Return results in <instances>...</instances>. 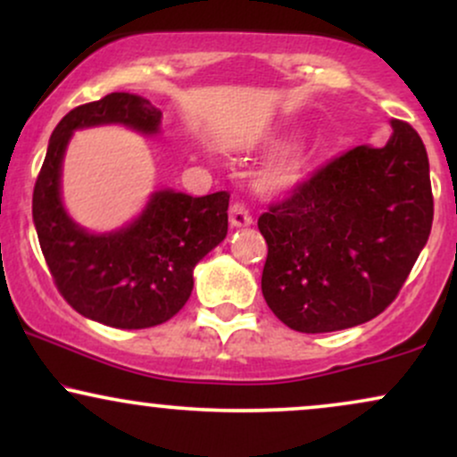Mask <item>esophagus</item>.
Here are the masks:
<instances>
[{
  "mask_svg": "<svg viewBox=\"0 0 457 457\" xmlns=\"http://www.w3.org/2000/svg\"><path fill=\"white\" fill-rule=\"evenodd\" d=\"M229 223H232L234 228H246V225L253 223V217H251L249 208H246L245 204L236 202L229 206Z\"/></svg>",
  "mask_w": 457,
  "mask_h": 457,
  "instance_id": "obj_1",
  "label": "esophagus"
}]
</instances>
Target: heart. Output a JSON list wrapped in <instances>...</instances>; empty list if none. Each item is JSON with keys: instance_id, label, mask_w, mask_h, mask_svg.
Listing matches in <instances>:
<instances>
[{"instance_id": "b5f03b06", "label": "heart", "mask_w": 457, "mask_h": 457, "mask_svg": "<svg viewBox=\"0 0 457 457\" xmlns=\"http://www.w3.org/2000/svg\"><path fill=\"white\" fill-rule=\"evenodd\" d=\"M309 165L307 154H290L286 159L272 162L269 170L262 176V187L272 188V191H281V188H290L298 185L305 176Z\"/></svg>"}]
</instances>
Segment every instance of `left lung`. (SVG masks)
<instances>
[{
    "label": "left lung",
    "mask_w": 457,
    "mask_h": 457,
    "mask_svg": "<svg viewBox=\"0 0 457 457\" xmlns=\"http://www.w3.org/2000/svg\"><path fill=\"white\" fill-rule=\"evenodd\" d=\"M382 148L356 145L269 206L262 295L298 333L363 324L395 301L434 219L428 152L391 120Z\"/></svg>",
    "instance_id": "1"
}]
</instances>
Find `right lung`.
Wrapping results in <instances>:
<instances>
[{
    "label": "right lung",
    "mask_w": 457,
    "mask_h": 457,
    "mask_svg": "<svg viewBox=\"0 0 457 457\" xmlns=\"http://www.w3.org/2000/svg\"><path fill=\"white\" fill-rule=\"evenodd\" d=\"M161 115L129 92L79 104L51 135L34 187L31 214L57 290L75 312L107 327L150 328L174 318L191 296L197 262L228 234V191H156L133 223L109 234L86 232L66 214L60 176L72 130L124 124L154 135Z\"/></svg>",
    "instance_id": "obj_1"
}]
</instances>
